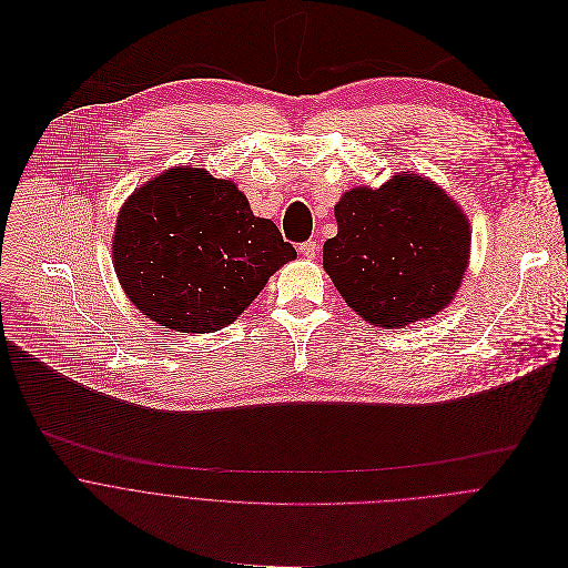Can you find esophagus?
<instances>
[{
  "instance_id": "obj_1",
  "label": "esophagus",
  "mask_w": 568,
  "mask_h": 568,
  "mask_svg": "<svg viewBox=\"0 0 568 568\" xmlns=\"http://www.w3.org/2000/svg\"><path fill=\"white\" fill-rule=\"evenodd\" d=\"M297 251H300V255H302V257L313 260V257H315V253H317V244H315V242H304V244H300V246H297Z\"/></svg>"
}]
</instances>
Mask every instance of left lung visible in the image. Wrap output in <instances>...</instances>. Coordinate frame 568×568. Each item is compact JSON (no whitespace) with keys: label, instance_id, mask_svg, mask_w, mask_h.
Returning a JSON list of instances; mask_svg holds the SVG:
<instances>
[{"label":"left lung","instance_id":"obj_1","mask_svg":"<svg viewBox=\"0 0 568 568\" xmlns=\"http://www.w3.org/2000/svg\"><path fill=\"white\" fill-rule=\"evenodd\" d=\"M322 264L339 295L376 326L412 324L449 304L470 257V223L438 185L396 174L335 203Z\"/></svg>","mask_w":568,"mask_h":568}]
</instances>
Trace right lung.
I'll list each match as a JSON object with an SVG mask.
<instances>
[{"mask_svg": "<svg viewBox=\"0 0 568 568\" xmlns=\"http://www.w3.org/2000/svg\"><path fill=\"white\" fill-rule=\"evenodd\" d=\"M111 246L134 306L181 333L233 324L268 277L297 257L233 181L187 165L163 172L125 201Z\"/></svg>", "mask_w": 568, "mask_h": 568, "instance_id": "right-lung-1", "label": "right lung"}]
</instances>
